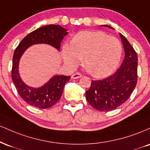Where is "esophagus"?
Instances as JSON below:
<instances>
[{
  "label": "esophagus",
  "instance_id": "1",
  "mask_svg": "<svg viewBox=\"0 0 150 150\" xmlns=\"http://www.w3.org/2000/svg\"><path fill=\"white\" fill-rule=\"evenodd\" d=\"M82 76V74H80L79 73H74L73 75H72L71 79L72 80H74V79H78V78H80Z\"/></svg>",
  "mask_w": 150,
  "mask_h": 150
}]
</instances>
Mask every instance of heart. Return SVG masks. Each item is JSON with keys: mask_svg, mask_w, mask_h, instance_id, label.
I'll use <instances>...</instances> for the list:
<instances>
[{"mask_svg": "<svg viewBox=\"0 0 150 150\" xmlns=\"http://www.w3.org/2000/svg\"><path fill=\"white\" fill-rule=\"evenodd\" d=\"M122 47L116 38L102 31H82L62 46L64 64L77 67L84 57V64L91 75L103 78L116 70L122 57Z\"/></svg>", "mask_w": 150, "mask_h": 150, "instance_id": "obj_1", "label": "heart"}]
</instances>
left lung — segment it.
<instances>
[{
  "mask_svg": "<svg viewBox=\"0 0 150 150\" xmlns=\"http://www.w3.org/2000/svg\"><path fill=\"white\" fill-rule=\"evenodd\" d=\"M113 29L108 25H102ZM125 58L122 65L111 76L102 80H92L86 98L99 111L109 112L124 103L134 90L138 80V56L127 39L120 33Z\"/></svg>",
  "mask_w": 150,
  "mask_h": 150,
  "instance_id": "left-lung-1",
  "label": "left lung"
}]
</instances>
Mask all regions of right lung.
<instances>
[{"label": "right lung", "instance_id": "obj_1", "mask_svg": "<svg viewBox=\"0 0 150 150\" xmlns=\"http://www.w3.org/2000/svg\"><path fill=\"white\" fill-rule=\"evenodd\" d=\"M68 34L67 29L59 25L50 24L40 27L28 34L14 50L12 60V79L21 98L30 105L45 109L52 107L61 98L65 84L70 76L54 75L39 88L28 86L19 73V63L24 52L33 45L47 44L60 50L61 42Z\"/></svg>", "mask_w": 150, "mask_h": 150}]
</instances>
